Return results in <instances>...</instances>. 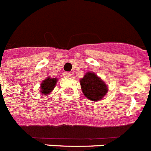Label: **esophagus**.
<instances>
[{
	"label": "esophagus",
	"mask_w": 151,
	"mask_h": 151,
	"mask_svg": "<svg viewBox=\"0 0 151 151\" xmlns=\"http://www.w3.org/2000/svg\"><path fill=\"white\" fill-rule=\"evenodd\" d=\"M70 76H71V73H63L64 77H70Z\"/></svg>",
	"instance_id": "34e87169"
}]
</instances>
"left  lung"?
I'll list each match as a JSON object with an SVG mask.
<instances>
[{"instance_id": "obj_1", "label": "left lung", "mask_w": 151, "mask_h": 151, "mask_svg": "<svg viewBox=\"0 0 151 151\" xmlns=\"http://www.w3.org/2000/svg\"><path fill=\"white\" fill-rule=\"evenodd\" d=\"M80 84L83 94L91 101H100L107 93L106 84L91 72L86 73Z\"/></svg>"}]
</instances>
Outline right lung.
I'll return each mask as SVG.
<instances>
[{
  "label": "right lung",
  "mask_w": 151,
  "mask_h": 151,
  "mask_svg": "<svg viewBox=\"0 0 151 151\" xmlns=\"http://www.w3.org/2000/svg\"><path fill=\"white\" fill-rule=\"evenodd\" d=\"M57 78H47L45 80H44L42 83H41V94H46V95H48L50 94L51 91L54 89V88L55 87V85L57 83Z\"/></svg>",
  "instance_id": "1"
}]
</instances>
